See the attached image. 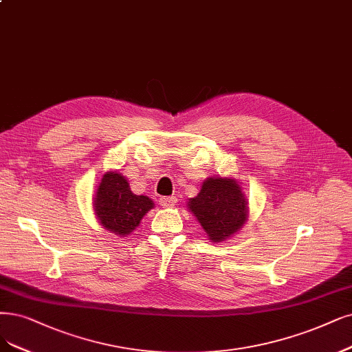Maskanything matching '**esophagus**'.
Listing matches in <instances>:
<instances>
[{
	"label": "esophagus",
	"mask_w": 352,
	"mask_h": 352,
	"mask_svg": "<svg viewBox=\"0 0 352 352\" xmlns=\"http://www.w3.org/2000/svg\"><path fill=\"white\" fill-rule=\"evenodd\" d=\"M160 204L162 207H174L177 204V197L171 196V197H161L160 199Z\"/></svg>",
	"instance_id": "obj_1"
}]
</instances>
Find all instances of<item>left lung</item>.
Instances as JSON below:
<instances>
[{
    "mask_svg": "<svg viewBox=\"0 0 352 352\" xmlns=\"http://www.w3.org/2000/svg\"><path fill=\"white\" fill-rule=\"evenodd\" d=\"M188 209L197 217L213 242H220L238 232L248 214L239 184L229 178L206 179L199 196L190 199Z\"/></svg>",
    "mask_w": 352,
    "mask_h": 352,
    "instance_id": "1",
    "label": "left lung"
}]
</instances>
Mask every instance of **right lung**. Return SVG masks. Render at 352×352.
I'll return each instance as SVG.
<instances>
[{
    "label": "right lung",
    "mask_w": 352,
    "mask_h": 352,
    "mask_svg": "<svg viewBox=\"0 0 352 352\" xmlns=\"http://www.w3.org/2000/svg\"><path fill=\"white\" fill-rule=\"evenodd\" d=\"M152 207L151 199L130 191L123 175L117 173L102 175L94 199V209L100 223L107 230L120 236L129 235Z\"/></svg>",
    "instance_id": "add662e5"
}]
</instances>
